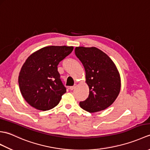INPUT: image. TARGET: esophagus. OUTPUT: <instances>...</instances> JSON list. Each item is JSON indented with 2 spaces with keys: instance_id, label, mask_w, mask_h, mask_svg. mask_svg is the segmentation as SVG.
Wrapping results in <instances>:
<instances>
[{
  "instance_id": "34e87169",
  "label": "esophagus",
  "mask_w": 150,
  "mask_h": 150,
  "mask_svg": "<svg viewBox=\"0 0 150 150\" xmlns=\"http://www.w3.org/2000/svg\"><path fill=\"white\" fill-rule=\"evenodd\" d=\"M75 88V86H69V90H74Z\"/></svg>"
}]
</instances>
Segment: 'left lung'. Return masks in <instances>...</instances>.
<instances>
[{
  "label": "left lung",
  "mask_w": 150,
  "mask_h": 150,
  "mask_svg": "<svg viewBox=\"0 0 150 150\" xmlns=\"http://www.w3.org/2000/svg\"><path fill=\"white\" fill-rule=\"evenodd\" d=\"M75 53L84 67L86 82L90 90L87 99L79 103L81 108L90 113L106 109L120 90V77L115 64L95 47H76Z\"/></svg>",
  "instance_id": "obj_1"
}]
</instances>
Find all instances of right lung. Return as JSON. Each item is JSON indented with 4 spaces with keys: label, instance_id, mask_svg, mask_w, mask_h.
<instances>
[{
    "label": "right lung",
    "instance_id": "1",
    "mask_svg": "<svg viewBox=\"0 0 150 150\" xmlns=\"http://www.w3.org/2000/svg\"><path fill=\"white\" fill-rule=\"evenodd\" d=\"M73 50V46H46L28 57L19 73L18 85L22 97L31 106L46 111L59 103L66 90L57 66Z\"/></svg>",
    "mask_w": 150,
    "mask_h": 150
}]
</instances>
